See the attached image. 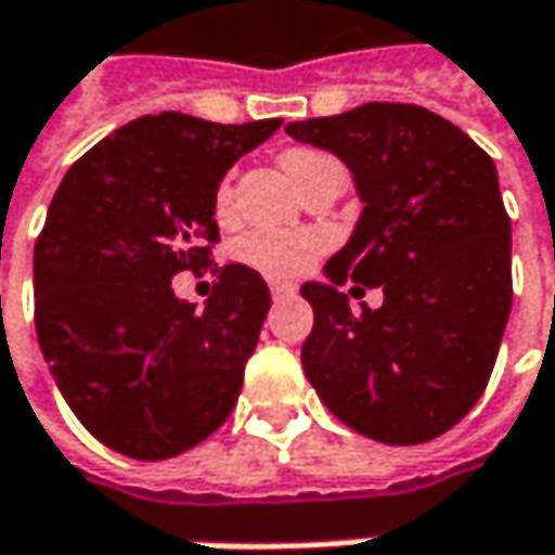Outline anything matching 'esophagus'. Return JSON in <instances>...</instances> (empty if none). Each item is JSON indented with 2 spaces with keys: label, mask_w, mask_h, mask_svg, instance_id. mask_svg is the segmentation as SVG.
<instances>
[{
  "label": "esophagus",
  "mask_w": 555,
  "mask_h": 555,
  "mask_svg": "<svg viewBox=\"0 0 555 555\" xmlns=\"http://www.w3.org/2000/svg\"><path fill=\"white\" fill-rule=\"evenodd\" d=\"M296 293V287L293 284H284V281H271V296L274 299H287V296H293Z\"/></svg>",
  "instance_id": "esophagus-1"
}]
</instances>
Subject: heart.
Returning <instances> with one entry per match:
<instances>
[{
	"label": "heart",
	"instance_id": "b5f03b06",
	"mask_svg": "<svg viewBox=\"0 0 555 555\" xmlns=\"http://www.w3.org/2000/svg\"><path fill=\"white\" fill-rule=\"evenodd\" d=\"M331 155L319 153V150H306V146H296L281 155V165L284 171L291 175L293 183L306 181V175L327 162ZM231 203V190L221 186L218 190V208H228ZM324 249V236L319 231H281V228H259V231H249V234L240 240V256L249 264H256L259 271L271 274V278H293V274H302L312 259Z\"/></svg>",
	"mask_w": 555,
	"mask_h": 555
}]
</instances>
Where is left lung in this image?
<instances>
[{
	"mask_svg": "<svg viewBox=\"0 0 555 555\" xmlns=\"http://www.w3.org/2000/svg\"><path fill=\"white\" fill-rule=\"evenodd\" d=\"M299 143L334 153L365 203L356 231L302 284L315 324L302 369L352 430L412 447L440 437L485 393L513 309V228L493 158L422 105L369 102L293 121ZM380 286L352 313L339 287Z\"/></svg>",
	"mask_w": 555,
	"mask_h": 555,
	"instance_id": "left-lung-1",
	"label": "left lung"
}]
</instances>
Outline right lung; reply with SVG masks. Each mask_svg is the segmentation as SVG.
I'll list each match as a JSON object with an SVG mask.
<instances>
[{
	"instance_id": "right-lung-1",
	"label": "right lung",
	"mask_w": 555,
	"mask_h": 555,
	"mask_svg": "<svg viewBox=\"0 0 555 555\" xmlns=\"http://www.w3.org/2000/svg\"><path fill=\"white\" fill-rule=\"evenodd\" d=\"M281 125L143 115L59 183L34 249L37 337L70 412L115 453L178 456L236 405L268 284L228 264L196 309L171 278L211 264L218 183Z\"/></svg>"
}]
</instances>
